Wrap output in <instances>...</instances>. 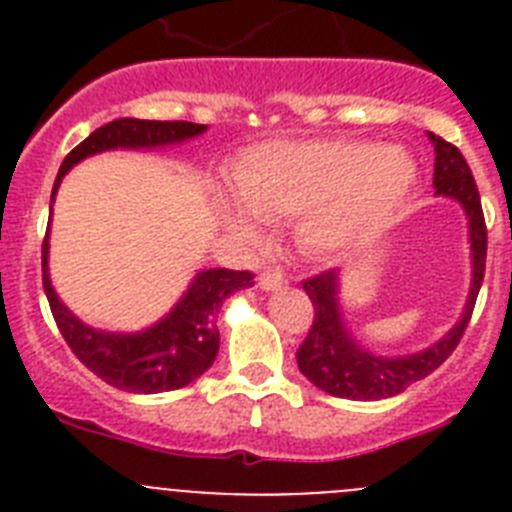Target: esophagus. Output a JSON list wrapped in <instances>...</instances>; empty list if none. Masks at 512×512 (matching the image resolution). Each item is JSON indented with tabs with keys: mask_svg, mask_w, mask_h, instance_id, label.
<instances>
[{
	"mask_svg": "<svg viewBox=\"0 0 512 512\" xmlns=\"http://www.w3.org/2000/svg\"><path fill=\"white\" fill-rule=\"evenodd\" d=\"M284 282H287V277H284V271L279 269V266H269V269H264L259 274L261 289H277L282 287Z\"/></svg>",
	"mask_w": 512,
	"mask_h": 512,
	"instance_id": "1",
	"label": "esophagus"
}]
</instances>
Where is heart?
Returning a JSON list of instances; mask_svg holds the SVG:
<instances>
[{"label":"heart","instance_id":"heart-1","mask_svg":"<svg viewBox=\"0 0 512 512\" xmlns=\"http://www.w3.org/2000/svg\"><path fill=\"white\" fill-rule=\"evenodd\" d=\"M235 202L225 220L251 233L261 220L307 213L305 233L318 246H338L382 223L413 182V164L395 148L354 140H269L248 148L233 169Z\"/></svg>","mask_w":512,"mask_h":512}]
</instances>
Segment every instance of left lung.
Listing matches in <instances>:
<instances>
[{"label": "left lung", "mask_w": 512, "mask_h": 512, "mask_svg": "<svg viewBox=\"0 0 512 512\" xmlns=\"http://www.w3.org/2000/svg\"><path fill=\"white\" fill-rule=\"evenodd\" d=\"M431 140L436 146L433 187H436L438 194L459 200L469 215L474 279L467 310H464L459 325H454L449 336L441 338L436 346H431L423 354L405 356V359H382V356H374L366 348H361L354 338L348 336V330L343 328L336 300V271L328 269L302 279V289H305L307 297L312 300V307H315V318H312L305 341L297 348V366L315 387H320V390L333 397H343V400H384V397L400 395L402 390H408L410 384L436 372L438 366L454 354V348L459 346L469 318H472L474 302H477L479 287H482V279H485V212H482L477 182H474L464 153L454 143L443 140L441 135H431Z\"/></svg>", "instance_id": "8db88e82"}]
</instances>
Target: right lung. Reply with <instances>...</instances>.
<instances>
[{"label":"right lung","mask_w":512,"mask_h":512,"mask_svg":"<svg viewBox=\"0 0 512 512\" xmlns=\"http://www.w3.org/2000/svg\"><path fill=\"white\" fill-rule=\"evenodd\" d=\"M200 133H205V125L187 120L122 117V120L107 122L63 158L53 194L66 171L79 164L81 158L110 151V148L169 146V143H179ZM251 284V271H200L182 302L169 312V318L148 328L146 333H135V336L102 333L76 320L53 292L51 279H48V233L43 238V289L63 341L69 343L76 359L87 366L89 372L122 392L156 395V392L187 387L189 382L202 377L220 348V330L215 325L217 310L235 289L251 287Z\"/></svg>","instance_id":"obj_1"}]
</instances>
